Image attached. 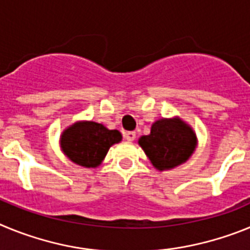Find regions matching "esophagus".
Listing matches in <instances>:
<instances>
[{
  "label": "esophagus",
  "instance_id": "1",
  "mask_svg": "<svg viewBox=\"0 0 250 250\" xmlns=\"http://www.w3.org/2000/svg\"><path fill=\"white\" fill-rule=\"evenodd\" d=\"M124 138H125V140H127V141H130V143H131V141L135 140V138H136L135 131H126V132H124Z\"/></svg>",
  "mask_w": 250,
  "mask_h": 250
}]
</instances>
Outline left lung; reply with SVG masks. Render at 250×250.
I'll use <instances>...</instances> for the list:
<instances>
[{"label":"left lung","mask_w":250,"mask_h":250,"mask_svg":"<svg viewBox=\"0 0 250 250\" xmlns=\"http://www.w3.org/2000/svg\"><path fill=\"white\" fill-rule=\"evenodd\" d=\"M139 144L156 169L169 170L190 158L196 138L182 120L161 119L152 124L149 135L139 139Z\"/></svg>","instance_id":"left-lung-1"}]
</instances>
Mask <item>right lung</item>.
<instances>
[{
    "mask_svg": "<svg viewBox=\"0 0 250 250\" xmlns=\"http://www.w3.org/2000/svg\"><path fill=\"white\" fill-rule=\"evenodd\" d=\"M118 130H109L94 121L76 123L61 135V147L65 155L76 164L96 167L109 151L110 146L121 141Z\"/></svg>",
    "mask_w": 250,
    "mask_h": 250,
    "instance_id": "obj_1",
    "label": "right lung"
}]
</instances>
